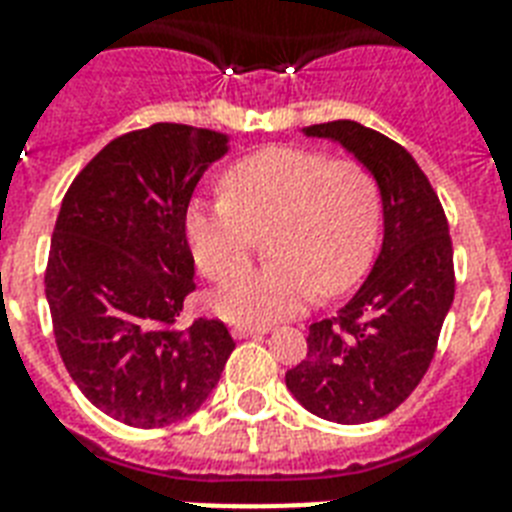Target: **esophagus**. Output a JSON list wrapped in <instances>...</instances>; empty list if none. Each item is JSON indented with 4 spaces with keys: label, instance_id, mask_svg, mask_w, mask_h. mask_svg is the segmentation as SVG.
<instances>
[{
    "label": "esophagus",
    "instance_id": "esophagus-1",
    "mask_svg": "<svg viewBox=\"0 0 512 512\" xmlns=\"http://www.w3.org/2000/svg\"><path fill=\"white\" fill-rule=\"evenodd\" d=\"M231 335L236 340H244V337H260L268 335V327H255V324H239V327L231 329Z\"/></svg>",
    "mask_w": 512,
    "mask_h": 512
}]
</instances>
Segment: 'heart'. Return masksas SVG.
Instances as JSON below:
<instances>
[{
    "label": "heart",
    "mask_w": 512,
    "mask_h": 512,
    "mask_svg": "<svg viewBox=\"0 0 512 512\" xmlns=\"http://www.w3.org/2000/svg\"><path fill=\"white\" fill-rule=\"evenodd\" d=\"M382 231V191L358 162L295 146L244 156L223 175V199L191 201L185 239L204 276L223 281L246 267L254 236L271 232L272 263L225 281L209 297L233 324L295 316L319 292L335 297L374 260Z\"/></svg>",
    "instance_id": "b5f03b06"
}]
</instances>
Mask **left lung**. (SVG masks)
Here are the masks:
<instances>
[{
  "instance_id": "left-lung-1",
  "label": "left lung",
  "mask_w": 512,
  "mask_h": 512,
  "mask_svg": "<svg viewBox=\"0 0 512 512\" xmlns=\"http://www.w3.org/2000/svg\"><path fill=\"white\" fill-rule=\"evenodd\" d=\"M340 143L377 177L382 247L335 319L308 329V356L287 372L289 393L311 414L361 425L390 414L428 372L454 300V255L444 207L404 146L364 124L305 127Z\"/></svg>"
}]
</instances>
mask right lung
I'll return each instance as SVG.
<instances>
[{
	"mask_svg": "<svg viewBox=\"0 0 512 512\" xmlns=\"http://www.w3.org/2000/svg\"><path fill=\"white\" fill-rule=\"evenodd\" d=\"M231 138L159 122L111 140L60 204L44 295L84 396L132 428L191 417L236 348L223 321L175 329L191 295L185 209Z\"/></svg>",
	"mask_w": 512,
	"mask_h": 512,
	"instance_id": "1",
	"label": "right lung"
}]
</instances>
